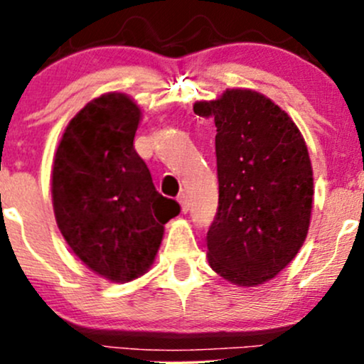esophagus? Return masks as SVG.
I'll use <instances>...</instances> for the list:
<instances>
[{
    "instance_id": "34e87169",
    "label": "esophagus",
    "mask_w": 364,
    "mask_h": 364,
    "mask_svg": "<svg viewBox=\"0 0 364 364\" xmlns=\"http://www.w3.org/2000/svg\"><path fill=\"white\" fill-rule=\"evenodd\" d=\"M178 202H179V205H181L183 214H186V212L190 210V202H188V196L185 193H181L178 196Z\"/></svg>"
}]
</instances>
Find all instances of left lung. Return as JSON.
<instances>
[{
	"label": "left lung",
	"instance_id": "1",
	"mask_svg": "<svg viewBox=\"0 0 364 364\" xmlns=\"http://www.w3.org/2000/svg\"><path fill=\"white\" fill-rule=\"evenodd\" d=\"M193 111L217 128L208 263L225 281L255 287L286 269L306 240L315 193L306 141L286 111L252 89H228Z\"/></svg>",
	"mask_w": 364,
	"mask_h": 364
}]
</instances>
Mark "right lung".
I'll use <instances>...</instances> for the list:
<instances>
[{
    "label": "right lung",
    "mask_w": 364,
    "mask_h": 364,
    "mask_svg": "<svg viewBox=\"0 0 364 364\" xmlns=\"http://www.w3.org/2000/svg\"><path fill=\"white\" fill-rule=\"evenodd\" d=\"M140 118L123 92L92 99L68 123L53 162L58 228L85 267L111 282L149 272L164 224L179 214L133 147Z\"/></svg>",
    "instance_id": "add662e5"
}]
</instances>
